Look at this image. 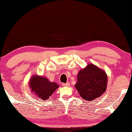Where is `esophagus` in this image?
<instances>
[{
  "mask_svg": "<svg viewBox=\"0 0 132 132\" xmlns=\"http://www.w3.org/2000/svg\"><path fill=\"white\" fill-rule=\"evenodd\" d=\"M69 85H70V84L69 82H67V83H62V86L63 87H69Z\"/></svg>",
  "mask_w": 132,
  "mask_h": 132,
  "instance_id": "34e87169",
  "label": "esophagus"
}]
</instances>
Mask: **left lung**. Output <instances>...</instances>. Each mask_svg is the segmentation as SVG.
I'll use <instances>...</instances> for the list:
<instances>
[{"label":"left lung","instance_id":"1","mask_svg":"<svg viewBox=\"0 0 132 132\" xmlns=\"http://www.w3.org/2000/svg\"><path fill=\"white\" fill-rule=\"evenodd\" d=\"M108 78L105 71L93 64H88L77 75L75 87L86 101H93L105 91Z\"/></svg>","mask_w":132,"mask_h":132}]
</instances>
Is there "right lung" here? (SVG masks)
<instances>
[{
  "label": "right lung",
  "mask_w": 132,
  "mask_h": 132,
  "mask_svg": "<svg viewBox=\"0 0 132 132\" xmlns=\"http://www.w3.org/2000/svg\"><path fill=\"white\" fill-rule=\"evenodd\" d=\"M29 85L32 92H34L40 99L45 101L52 95L59 86L55 82H50L47 78L32 76L29 81Z\"/></svg>",
  "instance_id": "obj_1"
}]
</instances>
